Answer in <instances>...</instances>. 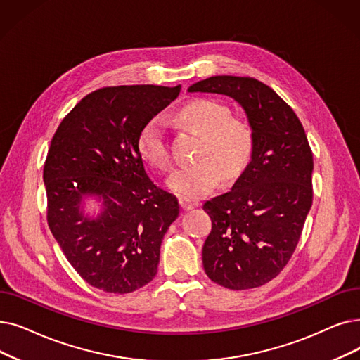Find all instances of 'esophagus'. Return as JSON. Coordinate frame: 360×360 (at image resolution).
Listing matches in <instances>:
<instances>
[{
  "instance_id": "1",
  "label": "esophagus",
  "mask_w": 360,
  "mask_h": 360,
  "mask_svg": "<svg viewBox=\"0 0 360 360\" xmlns=\"http://www.w3.org/2000/svg\"><path fill=\"white\" fill-rule=\"evenodd\" d=\"M179 205H181V207H182V210H191V209H194L197 205L195 202H193V201H190V200H186V198H181L179 200Z\"/></svg>"
}]
</instances>
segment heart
Masks as SVG:
<instances>
[{
    "label": "heart",
    "mask_w": 360,
    "mask_h": 360,
    "mask_svg": "<svg viewBox=\"0 0 360 360\" xmlns=\"http://www.w3.org/2000/svg\"><path fill=\"white\" fill-rule=\"evenodd\" d=\"M182 128L200 136L197 163L175 169L166 186L184 198H198L225 179L237 178L252 158L255 136L250 124L231 116L229 108L214 100L200 98L181 105L175 113ZM138 153L151 166L169 167V148L159 119H150L138 134Z\"/></svg>",
    "instance_id": "b5f03b06"
}]
</instances>
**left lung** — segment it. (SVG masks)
Wrapping results in <instances>:
<instances>
[{
    "label": "left lung",
    "instance_id": "1",
    "mask_svg": "<svg viewBox=\"0 0 360 360\" xmlns=\"http://www.w3.org/2000/svg\"><path fill=\"white\" fill-rule=\"evenodd\" d=\"M188 92L236 100L253 131L252 160L231 191L205 202L212 231L202 266L213 283L248 290L284 269L311 207L314 155L299 117L278 94L255 77L212 76Z\"/></svg>",
    "mask_w": 360,
    "mask_h": 360
}]
</instances>
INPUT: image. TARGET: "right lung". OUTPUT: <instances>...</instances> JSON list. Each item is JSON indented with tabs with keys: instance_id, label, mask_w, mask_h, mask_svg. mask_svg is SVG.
I'll return each instance as SVG.
<instances>
[{
	"instance_id": "obj_1",
	"label": "right lung",
	"mask_w": 360,
	"mask_h": 360,
	"mask_svg": "<svg viewBox=\"0 0 360 360\" xmlns=\"http://www.w3.org/2000/svg\"><path fill=\"white\" fill-rule=\"evenodd\" d=\"M181 85H123L88 94L61 120L44 166L46 221L86 283L127 294L158 274L160 245L179 214L174 194L147 175L138 153L144 124L174 101ZM101 212L84 213V200Z\"/></svg>"
}]
</instances>
